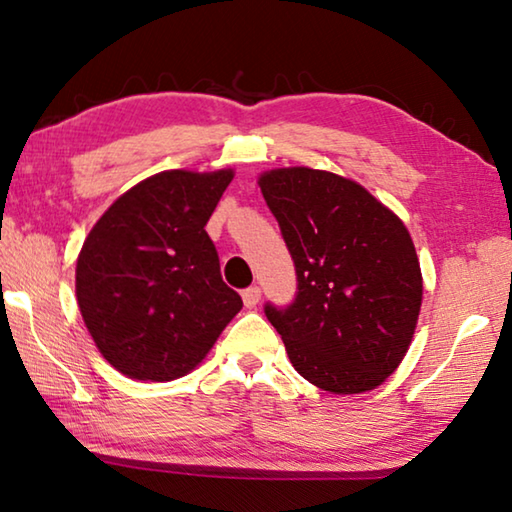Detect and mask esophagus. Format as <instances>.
Instances as JSON below:
<instances>
[{
    "label": "esophagus",
    "mask_w": 512,
    "mask_h": 512,
    "mask_svg": "<svg viewBox=\"0 0 512 512\" xmlns=\"http://www.w3.org/2000/svg\"><path fill=\"white\" fill-rule=\"evenodd\" d=\"M241 296H244V305H246L248 309H253V307L259 305V300H262V289H259V287H250V289H246L244 293H241Z\"/></svg>",
    "instance_id": "esophagus-1"
}]
</instances>
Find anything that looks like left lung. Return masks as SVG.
Masks as SVG:
<instances>
[{
	"instance_id": "left-lung-1",
	"label": "left lung",
	"mask_w": 512,
	"mask_h": 512,
	"mask_svg": "<svg viewBox=\"0 0 512 512\" xmlns=\"http://www.w3.org/2000/svg\"><path fill=\"white\" fill-rule=\"evenodd\" d=\"M257 185L296 264L293 305H266L293 368L334 395L384 384L409 352L422 307L420 259L404 221L332 171L271 169Z\"/></svg>"
}]
</instances>
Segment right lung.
Masks as SVG:
<instances>
[{"instance_id": "add662e5", "label": "right lung", "mask_w": 512, "mask_h": 512, "mask_svg": "<svg viewBox=\"0 0 512 512\" xmlns=\"http://www.w3.org/2000/svg\"><path fill=\"white\" fill-rule=\"evenodd\" d=\"M235 169L144 178L92 225L76 302L101 357L140 381L185 377L244 302L221 277L205 225Z\"/></svg>"}]
</instances>
